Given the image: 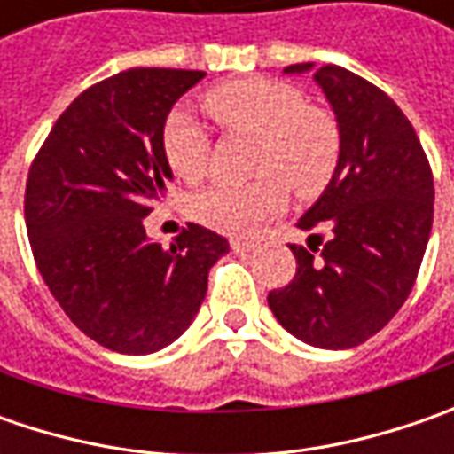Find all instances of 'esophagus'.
I'll return each instance as SVG.
<instances>
[{"label": "esophagus", "instance_id": "obj_1", "mask_svg": "<svg viewBox=\"0 0 454 454\" xmlns=\"http://www.w3.org/2000/svg\"><path fill=\"white\" fill-rule=\"evenodd\" d=\"M230 247H232V253H250L254 245L253 242H247V239H232Z\"/></svg>", "mask_w": 454, "mask_h": 454}]
</instances>
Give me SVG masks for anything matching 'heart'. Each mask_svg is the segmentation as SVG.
<instances>
[{"label":"heart","instance_id":"1","mask_svg":"<svg viewBox=\"0 0 454 454\" xmlns=\"http://www.w3.org/2000/svg\"><path fill=\"white\" fill-rule=\"evenodd\" d=\"M207 115L230 136H253L250 184H215L200 192L192 217L224 235H253L272 217L286 186L295 197H313L333 179L340 156V131L331 111L308 103L301 88L272 78L232 80L201 98ZM168 168L186 184L209 171V133L186 114L174 111L161 131Z\"/></svg>","mask_w":454,"mask_h":454}]
</instances>
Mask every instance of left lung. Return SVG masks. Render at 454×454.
Instances as JSON below:
<instances>
[{
	"instance_id": "obj_1",
	"label": "left lung",
	"mask_w": 454,
	"mask_h": 454,
	"mask_svg": "<svg viewBox=\"0 0 454 454\" xmlns=\"http://www.w3.org/2000/svg\"><path fill=\"white\" fill-rule=\"evenodd\" d=\"M310 70V62L286 73ZM340 131L336 174L298 227L331 237L288 245L295 275L268 305L295 339L351 348L379 333L410 298L427 250L434 179L427 153L402 108L374 82L340 65L313 73Z\"/></svg>"
}]
</instances>
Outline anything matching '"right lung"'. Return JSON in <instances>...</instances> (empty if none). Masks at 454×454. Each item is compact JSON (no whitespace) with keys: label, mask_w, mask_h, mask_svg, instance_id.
Wrapping results in <instances>:
<instances>
[{"label":"right lung","mask_w":454,"mask_h":454,"mask_svg":"<svg viewBox=\"0 0 454 454\" xmlns=\"http://www.w3.org/2000/svg\"><path fill=\"white\" fill-rule=\"evenodd\" d=\"M207 73L131 67L82 90L32 159L25 224L37 270L65 316L118 354H153L194 321L230 242L186 224L171 247L144 217L166 194V115Z\"/></svg>","instance_id":"add662e5"}]
</instances>
